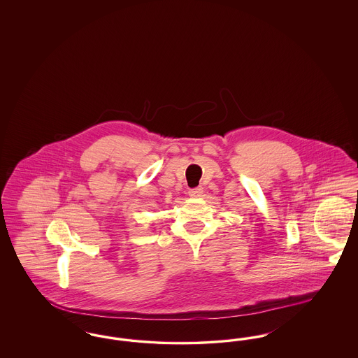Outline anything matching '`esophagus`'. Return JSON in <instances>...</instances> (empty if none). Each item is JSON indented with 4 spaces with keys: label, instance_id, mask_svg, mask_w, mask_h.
Returning a JSON list of instances; mask_svg holds the SVG:
<instances>
[{
    "label": "esophagus",
    "instance_id": "34e87169",
    "mask_svg": "<svg viewBox=\"0 0 358 358\" xmlns=\"http://www.w3.org/2000/svg\"><path fill=\"white\" fill-rule=\"evenodd\" d=\"M189 196L190 197H201V194H203V187H193V189H190L189 192Z\"/></svg>",
    "mask_w": 358,
    "mask_h": 358
}]
</instances>
